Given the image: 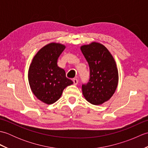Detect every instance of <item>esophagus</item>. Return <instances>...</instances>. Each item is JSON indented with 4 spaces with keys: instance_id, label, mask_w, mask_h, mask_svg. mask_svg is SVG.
I'll list each match as a JSON object with an SVG mask.
<instances>
[{
    "instance_id": "34e87169",
    "label": "esophagus",
    "mask_w": 148,
    "mask_h": 148,
    "mask_svg": "<svg viewBox=\"0 0 148 148\" xmlns=\"http://www.w3.org/2000/svg\"><path fill=\"white\" fill-rule=\"evenodd\" d=\"M73 83H74V85H77V83H78V81L77 79H73Z\"/></svg>"
}]
</instances>
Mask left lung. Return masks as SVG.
Listing matches in <instances>:
<instances>
[{
  "mask_svg": "<svg viewBox=\"0 0 148 148\" xmlns=\"http://www.w3.org/2000/svg\"><path fill=\"white\" fill-rule=\"evenodd\" d=\"M88 64L90 80L82 86L83 95L93 105H101L111 98L117 88L118 71L111 53L105 46L97 42L81 46Z\"/></svg>",
  "mask_w": 148,
  "mask_h": 148,
  "instance_id": "1",
  "label": "left lung"
}]
</instances>
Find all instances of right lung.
Here are the masks:
<instances>
[{
    "label": "right lung",
    "mask_w": 148,
    "mask_h": 148,
    "mask_svg": "<svg viewBox=\"0 0 148 148\" xmlns=\"http://www.w3.org/2000/svg\"><path fill=\"white\" fill-rule=\"evenodd\" d=\"M65 45L51 42L40 48L32 60L28 72L29 85L34 95L46 104L60 98L66 87L73 84L65 76L64 69L57 65Z\"/></svg>",
    "instance_id": "right-lung-1"
}]
</instances>
